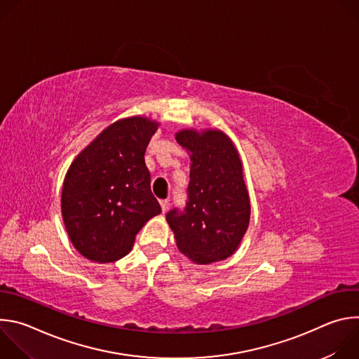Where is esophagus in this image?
I'll list each match as a JSON object with an SVG mask.
<instances>
[{"instance_id":"esophagus-1","label":"esophagus","mask_w":359,"mask_h":359,"mask_svg":"<svg viewBox=\"0 0 359 359\" xmlns=\"http://www.w3.org/2000/svg\"><path fill=\"white\" fill-rule=\"evenodd\" d=\"M169 200H161V208H162V212L163 213H166L168 212V209H169Z\"/></svg>"}]
</instances>
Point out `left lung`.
<instances>
[{
	"mask_svg": "<svg viewBox=\"0 0 359 359\" xmlns=\"http://www.w3.org/2000/svg\"><path fill=\"white\" fill-rule=\"evenodd\" d=\"M176 140L190 156L189 201L166 222L182 254L196 264L229 259L250 223V197L233 140L220 129H182Z\"/></svg>",
	"mask_w": 359,
	"mask_h": 359,
	"instance_id": "1",
	"label": "left lung"
}]
</instances>
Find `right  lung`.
Wrapping results in <instances>:
<instances>
[{
	"label": "right lung",
	"instance_id": "obj_1",
	"mask_svg": "<svg viewBox=\"0 0 359 359\" xmlns=\"http://www.w3.org/2000/svg\"><path fill=\"white\" fill-rule=\"evenodd\" d=\"M159 125L139 115L119 119L71 163L61 212L72 245L85 259L111 263L125 257L144 223L162 213L144 165L146 147Z\"/></svg>",
	"mask_w": 359,
	"mask_h": 359
}]
</instances>
